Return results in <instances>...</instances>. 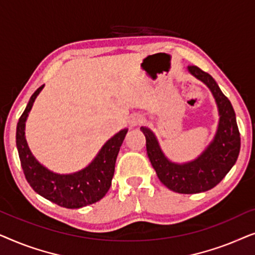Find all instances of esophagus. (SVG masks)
<instances>
[{
	"label": "esophagus",
	"mask_w": 255,
	"mask_h": 255,
	"mask_svg": "<svg viewBox=\"0 0 255 255\" xmlns=\"http://www.w3.org/2000/svg\"><path fill=\"white\" fill-rule=\"evenodd\" d=\"M142 122H144V117H142L141 115L133 114L130 117V120H128V124H130L132 128H134V127H138V125H140Z\"/></svg>",
	"instance_id": "esophagus-1"
}]
</instances>
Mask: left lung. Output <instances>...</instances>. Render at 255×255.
<instances>
[{"label": "left lung", "instance_id": "left-lung-1", "mask_svg": "<svg viewBox=\"0 0 255 255\" xmlns=\"http://www.w3.org/2000/svg\"><path fill=\"white\" fill-rule=\"evenodd\" d=\"M188 72L210 89L217 104L219 122L210 144L196 159L179 163L167 158L152 130L145 127L140 130L145 134L148 159L159 180L176 193L197 194L217 186L235 165L240 151V133L232 104L214 78L196 66H188Z\"/></svg>", "mask_w": 255, "mask_h": 255}]
</instances>
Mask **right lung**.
<instances>
[{
	"label": "right lung",
	"mask_w": 255,
	"mask_h": 255,
	"mask_svg": "<svg viewBox=\"0 0 255 255\" xmlns=\"http://www.w3.org/2000/svg\"><path fill=\"white\" fill-rule=\"evenodd\" d=\"M44 86L30 97L17 123L16 145L24 175L32 189L46 200L67 209H79L96 203L106 196L111 186L115 163L128 128H123L102 146L92 162L79 172L58 174L41 165L31 153L25 139V122L33 102Z\"/></svg>",
	"instance_id": "1"
}]
</instances>
